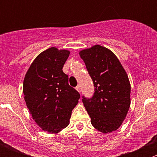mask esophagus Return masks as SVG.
Returning a JSON list of instances; mask_svg holds the SVG:
<instances>
[{"instance_id": "34e87169", "label": "esophagus", "mask_w": 157, "mask_h": 157, "mask_svg": "<svg viewBox=\"0 0 157 157\" xmlns=\"http://www.w3.org/2000/svg\"><path fill=\"white\" fill-rule=\"evenodd\" d=\"M76 90H77V91L79 92V93H80V90H81V89H80V86H79V85H78V86L76 87Z\"/></svg>"}]
</instances>
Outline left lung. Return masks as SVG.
<instances>
[{
	"label": "left lung",
	"mask_w": 157,
	"mask_h": 157,
	"mask_svg": "<svg viewBox=\"0 0 157 157\" xmlns=\"http://www.w3.org/2000/svg\"><path fill=\"white\" fill-rule=\"evenodd\" d=\"M94 84L93 97L82 101L91 124L106 134L118 129L131 105V84L127 73L115 54L105 47L93 45L79 52Z\"/></svg>",
	"instance_id": "1"
}]
</instances>
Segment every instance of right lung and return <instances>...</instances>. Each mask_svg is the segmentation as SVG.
Wrapping results in <instances>:
<instances>
[{"label":"right lung","instance_id":"1","mask_svg":"<svg viewBox=\"0 0 157 157\" xmlns=\"http://www.w3.org/2000/svg\"><path fill=\"white\" fill-rule=\"evenodd\" d=\"M70 52L52 47L39 54L23 80L24 99L33 119L43 131L60 132L69 124L80 93L63 72Z\"/></svg>","mask_w":157,"mask_h":157}]
</instances>
